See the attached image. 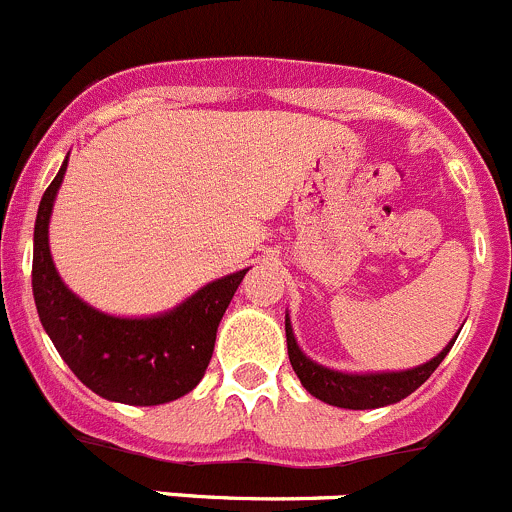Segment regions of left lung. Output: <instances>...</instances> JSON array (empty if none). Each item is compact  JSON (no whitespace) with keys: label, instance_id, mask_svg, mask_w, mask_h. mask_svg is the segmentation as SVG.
<instances>
[{"label":"left lung","instance_id":"8db88e82","mask_svg":"<svg viewBox=\"0 0 512 512\" xmlns=\"http://www.w3.org/2000/svg\"><path fill=\"white\" fill-rule=\"evenodd\" d=\"M455 339H452L435 359H430V362L420 364V367L415 369L379 374H344L311 362V359L301 352L299 344H296L294 339V332H291L289 314H286V347H289V362L291 367H294L296 377L301 379L306 392L314 394L316 399H321L326 405L344 407V410H374V407L394 405L399 399L410 397V394L415 392L420 384H425L427 377L440 367V362L447 357V352L452 349Z\"/></svg>","mask_w":512,"mask_h":512}]
</instances>
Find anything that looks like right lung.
Masks as SVG:
<instances>
[{"mask_svg":"<svg viewBox=\"0 0 512 512\" xmlns=\"http://www.w3.org/2000/svg\"><path fill=\"white\" fill-rule=\"evenodd\" d=\"M67 160L40 201L34 223L32 294L45 332L85 387L123 405H165L206 374L218 324L248 269L211 281L165 314L120 319L72 294L50 256V216Z\"/></svg>","mask_w":512,"mask_h":512,"instance_id":"right-lung-1","label":"right lung"}]
</instances>
